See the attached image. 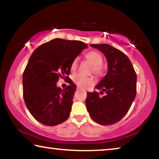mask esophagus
Masks as SVG:
<instances>
[{
	"label": "esophagus",
	"instance_id": "obj_1",
	"mask_svg": "<svg viewBox=\"0 0 159 159\" xmlns=\"http://www.w3.org/2000/svg\"><path fill=\"white\" fill-rule=\"evenodd\" d=\"M77 90H80V88H77Z\"/></svg>",
	"mask_w": 159,
	"mask_h": 159
}]
</instances>
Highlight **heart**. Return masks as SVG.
Instances as JSON below:
<instances>
[{
  "label": "heart",
  "instance_id": "b5f03b06",
  "mask_svg": "<svg viewBox=\"0 0 159 159\" xmlns=\"http://www.w3.org/2000/svg\"><path fill=\"white\" fill-rule=\"evenodd\" d=\"M85 59L91 64L93 68V73L95 75H99L102 74V57L99 53L95 51H90L88 52L85 55ZM78 66V58H75L73 60L71 64H70V70L71 72H75L77 69ZM73 81L78 86L81 88V89H85V88L89 87L92 85L93 81L91 78L84 76V75L76 74L73 76Z\"/></svg>",
  "mask_w": 159,
  "mask_h": 159
}]
</instances>
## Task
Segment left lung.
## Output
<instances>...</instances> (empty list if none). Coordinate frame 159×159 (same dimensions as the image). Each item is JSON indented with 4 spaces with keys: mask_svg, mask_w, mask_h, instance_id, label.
<instances>
[{
    "mask_svg": "<svg viewBox=\"0 0 159 159\" xmlns=\"http://www.w3.org/2000/svg\"><path fill=\"white\" fill-rule=\"evenodd\" d=\"M102 52L107 60V73L95 89L87 93L85 105L91 119L98 124L111 125L129 111L137 93V74L129 58L107 44H90Z\"/></svg>",
    "mask_w": 159,
    "mask_h": 159,
    "instance_id": "left-lung-1",
    "label": "left lung"
}]
</instances>
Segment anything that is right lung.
Here are the masks:
<instances>
[{"label": "right lung", "mask_w": 159, "mask_h": 159, "mask_svg": "<svg viewBox=\"0 0 159 159\" xmlns=\"http://www.w3.org/2000/svg\"><path fill=\"white\" fill-rule=\"evenodd\" d=\"M87 47L80 41L57 38L32 54L22 75L23 98L30 114L41 124L55 126L69 118L76 85L66 75L73 60ZM59 77L70 84L64 90L56 86Z\"/></svg>", "instance_id": "right-lung-1"}]
</instances>
